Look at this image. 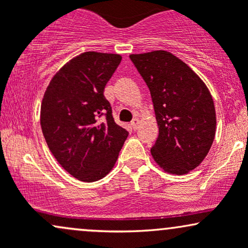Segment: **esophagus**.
<instances>
[{"label": "esophagus", "mask_w": 248, "mask_h": 248, "mask_svg": "<svg viewBox=\"0 0 248 248\" xmlns=\"http://www.w3.org/2000/svg\"><path fill=\"white\" fill-rule=\"evenodd\" d=\"M132 128L134 130H136L139 128V124H140V120H139L138 118H135V119H133V121H132Z\"/></svg>", "instance_id": "1"}]
</instances>
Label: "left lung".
<instances>
[{
  "label": "left lung",
  "mask_w": 248,
  "mask_h": 248,
  "mask_svg": "<svg viewBox=\"0 0 248 248\" xmlns=\"http://www.w3.org/2000/svg\"><path fill=\"white\" fill-rule=\"evenodd\" d=\"M149 87L158 126L150 149L171 175H186L206 157L216 134V109L205 82L172 53L156 50L130 55Z\"/></svg>",
  "instance_id": "8db88e82"
}]
</instances>
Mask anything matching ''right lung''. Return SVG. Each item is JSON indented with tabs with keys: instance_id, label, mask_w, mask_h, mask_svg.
Wrapping results in <instances>:
<instances>
[{
	"instance_id": "obj_1",
	"label": "right lung",
	"mask_w": 248,
	"mask_h": 248,
	"mask_svg": "<svg viewBox=\"0 0 248 248\" xmlns=\"http://www.w3.org/2000/svg\"><path fill=\"white\" fill-rule=\"evenodd\" d=\"M121 59L95 51L73 57L57 71L43 96L41 127L47 147L62 169L81 182L104 178L128 136L104 95ZM102 114L107 120L100 123Z\"/></svg>"
}]
</instances>
